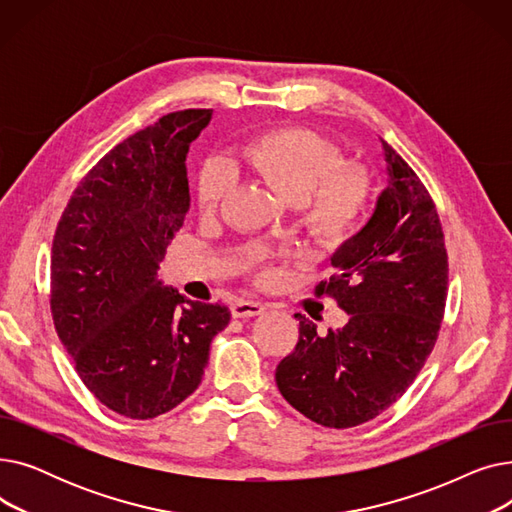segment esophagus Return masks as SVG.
I'll list each match as a JSON object with an SVG mask.
<instances>
[{
  "label": "esophagus",
  "mask_w": 512,
  "mask_h": 512,
  "mask_svg": "<svg viewBox=\"0 0 512 512\" xmlns=\"http://www.w3.org/2000/svg\"><path fill=\"white\" fill-rule=\"evenodd\" d=\"M230 311L234 317H255L265 311V307L257 301H247V299H238L230 305Z\"/></svg>",
  "instance_id": "1"
}]
</instances>
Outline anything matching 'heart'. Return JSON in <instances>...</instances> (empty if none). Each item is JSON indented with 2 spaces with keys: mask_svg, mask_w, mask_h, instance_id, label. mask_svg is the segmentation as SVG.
Masks as SVG:
<instances>
[{
  "mask_svg": "<svg viewBox=\"0 0 512 512\" xmlns=\"http://www.w3.org/2000/svg\"><path fill=\"white\" fill-rule=\"evenodd\" d=\"M240 159L288 203H297L307 234L328 249L346 245L365 224L373 203V180L365 166L342 161L340 149L303 126H284L257 134L240 149ZM232 186L230 170L218 159L201 168L197 178L199 209L211 213ZM259 282L272 270L259 265Z\"/></svg>",
  "mask_w": 512,
  "mask_h": 512,
  "instance_id": "heart-1",
  "label": "heart"
}]
</instances>
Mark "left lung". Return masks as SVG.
Returning <instances> with one entry per match:
<instances>
[{
	"label": "left lung",
	"mask_w": 512,
	"mask_h": 512,
	"mask_svg": "<svg viewBox=\"0 0 512 512\" xmlns=\"http://www.w3.org/2000/svg\"><path fill=\"white\" fill-rule=\"evenodd\" d=\"M388 188L367 226L338 249L330 280L315 286L348 315L319 336L297 313L299 342L276 367V384L307 419L336 429L378 417L415 382L438 340L448 255L432 195L386 141Z\"/></svg>",
	"instance_id": "1"
}]
</instances>
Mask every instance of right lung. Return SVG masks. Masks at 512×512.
I'll return each mask as SVG.
<instances>
[{
  "mask_svg": "<svg viewBox=\"0 0 512 512\" xmlns=\"http://www.w3.org/2000/svg\"><path fill=\"white\" fill-rule=\"evenodd\" d=\"M211 110H182L107 151L80 180L51 247L56 332L89 392L118 415L153 419L203 378L224 305L157 280L188 211L186 153Z\"/></svg>",
  "mask_w": 512,
  "mask_h": 512,
  "instance_id": "obj_1",
  "label": "right lung"
}]
</instances>
